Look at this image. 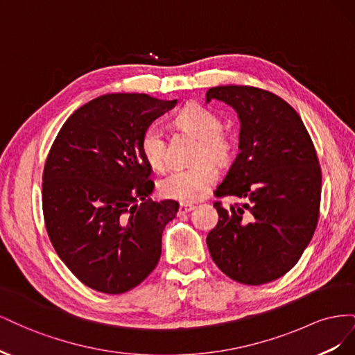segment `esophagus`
<instances>
[{
    "instance_id": "obj_1",
    "label": "esophagus",
    "mask_w": 355,
    "mask_h": 355,
    "mask_svg": "<svg viewBox=\"0 0 355 355\" xmlns=\"http://www.w3.org/2000/svg\"><path fill=\"white\" fill-rule=\"evenodd\" d=\"M191 210H194V204H188V202H180L179 204V214L188 213Z\"/></svg>"
}]
</instances>
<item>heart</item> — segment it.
Masks as SVG:
<instances>
[{
    "instance_id": "obj_1",
    "label": "heart",
    "mask_w": 355,
    "mask_h": 355,
    "mask_svg": "<svg viewBox=\"0 0 355 355\" xmlns=\"http://www.w3.org/2000/svg\"><path fill=\"white\" fill-rule=\"evenodd\" d=\"M175 124L192 136L198 137L194 158L198 163L178 168L161 179L159 194L182 202H194L207 196L218 182L219 171L211 163L225 164L232 158L234 139L222 130L220 118L209 108L198 103H188L175 115ZM141 153L153 168L164 170L167 166V148L163 128L151 124L141 137Z\"/></svg>"
}]
</instances>
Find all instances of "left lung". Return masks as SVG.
Masks as SVG:
<instances>
[{
    "label": "left lung",
    "instance_id": "obj_1",
    "mask_svg": "<svg viewBox=\"0 0 355 355\" xmlns=\"http://www.w3.org/2000/svg\"><path fill=\"white\" fill-rule=\"evenodd\" d=\"M207 102L231 105L240 118V154L214 196L237 197L207 235L211 259L234 282L261 286L297 263L320 218L321 168L299 114L252 85H219Z\"/></svg>",
    "mask_w": 355,
    "mask_h": 355
}]
</instances>
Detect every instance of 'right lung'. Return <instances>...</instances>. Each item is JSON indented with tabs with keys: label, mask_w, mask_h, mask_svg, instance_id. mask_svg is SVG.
Segmentation results:
<instances>
[{
	"label": "right lung",
	"mask_w": 355,
	"mask_h": 355,
	"mask_svg": "<svg viewBox=\"0 0 355 355\" xmlns=\"http://www.w3.org/2000/svg\"><path fill=\"white\" fill-rule=\"evenodd\" d=\"M144 93L103 94L62 125L42 171V213L56 253L93 290L121 295L161 256V235L179 204L151 201L153 168L141 137L176 105Z\"/></svg>",
	"instance_id": "1"
}]
</instances>
